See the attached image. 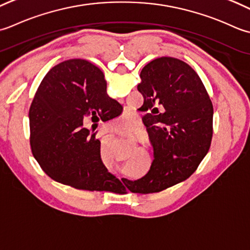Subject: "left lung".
<instances>
[{
  "instance_id": "left-lung-1",
  "label": "left lung",
  "mask_w": 250,
  "mask_h": 250,
  "mask_svg": "<svg viewBox=\"0 0 250 250\" xmlns=\"http://www.w3.org/2000/svg\"><path fill=\"white\" fill-rule=\"evenodd\" d=\"M137 88L146 113L142 121L153 147L151 167L128 180L132 193L160 192L189 178L209 150L211 100L200 76L185 61L161 57L145 65Z\"/></svg>"
}]
</instances>
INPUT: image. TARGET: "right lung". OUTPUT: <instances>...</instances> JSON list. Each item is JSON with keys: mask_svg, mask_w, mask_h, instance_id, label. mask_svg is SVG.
Masks as SVG:
<instances>
[{"mask_svg": "<svg viewBox=\"0 0 250 250\" xmlns=\"http://www.w3.org/2000/svg\"><path fill=\"white\" fill-rule=\"evenodd\" d=\"M123 111L106 94L104 75L83 59L63 61L48 71L30 106V145L41 168L55 181L87 191L125 190L128 180L108 170L100 141L87 126L118 118Z\"/></svg>", "mask_w": 250, "mask_h": 250, "instance_id": "1", "label": "right lung"}]
</instances>
